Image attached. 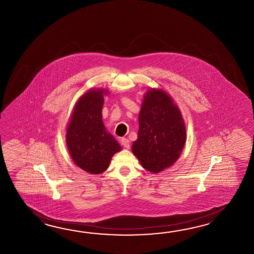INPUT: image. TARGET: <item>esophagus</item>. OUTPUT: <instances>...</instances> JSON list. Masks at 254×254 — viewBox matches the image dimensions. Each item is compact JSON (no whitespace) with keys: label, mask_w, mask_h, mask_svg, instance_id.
<instances>
[{"label":"esophagus","mask_w":254,"mask_h":254,"mask_svg":"<svg viewBox=\"0 0 254 254\" xmlns=\"http://www.w3.org/2000/svg\"><path fill=\"white\" fill-rule=\"evenodd\" d=\"M121 143L122 145L124 146L126 149H129V140L127 138H122L121 140Z\"/></svg>","instance_id":"esophagus-1"}]
</instances>
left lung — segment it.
Instances as JSON below:
<instances>
[{"label":"left lung","instance_id":"left-lung-1","mask_svg":"<svg viewBox=\"0 0 254 254\" xmlns=\"http://www.w3.org/2000/svg\"><path fill=\"white\" fill-rule=\"evenodd\" d=\"M185 141L186 129L178 106L163 90H148L139 114L138 138L131 146L142 167L153 173L171 167Z\"/></svg>","mask_w":254,"mask_h":254}]
</instances>
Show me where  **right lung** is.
<instances>
[{
    "mask_svg": "<svg viewBox=\"0 0 254 254\" xmlns=\"http://www.w3.org/2000/svg\"><path fill=\"white\" fill-rule=\"evenodd\" d=\"M107 90L94 89L75 103L66 129V144L78 167L92 174H100L109 167L112 157L122 150L103 125L102 110Z\"/></svg>",
    "mask_w": 254,
    "mask_h": 254,
    "instance_id": "add662e5",
    "label": "right lung"
}]
</instances>
